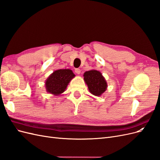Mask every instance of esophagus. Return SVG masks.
<instances>
[{
	"label": "esophagus",
	"mask_w": 160,
	"mask_h": 160,
	"mask_svg": "<svg viewBox=\"0 0 160 160\" xmlns=\"http://www.w3.org/2000/svg\"><path fill=\"white\" fill-rule=\"evenodd\" d=\"M75 72H76L77 74H79V75L81 73V70L79 69H75Z\"/></svg>",
	"instance_id": "34e87169"
}]
</instances>
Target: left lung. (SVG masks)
Masks as SVG:
<instances>
[{
    "label": "left lung",
    "instance_id": "1",
    "mask_svg": "<svg viewBox=\"0 0 160 160\" xmlns=\"http://www.w3.org/2000/svg\"><path fill=\"white\" fill-rule=\"evenodd\" d=\"M84 81L88 85L90 93L95 96H100L107 89L108 84L104 77L97 70L85 72Z\"/></svg>",
    "mask_w": 160,
    "mask_h": 160
}]
</instances>
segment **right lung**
Instances as JSON below:
<instances>
[{
    "mask_svg": "<svg viewBox=\"0 0 160 160\" xmlns=\"http://www.w3.org/2000/svg\"><path fill=\"white\" fill-rule=\"evenodd\" d=\"M75 75L71 69H59L49 75L45 81V88L48 93L59 95L65 91L67 85Z\"/></svg>",
    "mask_w": 160,
    "mask_h": 160,
    "instance_id": "right-lung-1",
    "label": "right lung"
}]
</instances>
